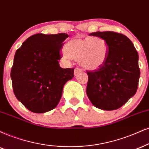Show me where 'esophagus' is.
Instances as JSON below:
<instances>
[{
	"label": "esophagus",
	"instance_id": "obj_1",
	"mask_svg": "<svg viewBox=\"0 0 149 149\" xmlns=\"http://www.w3.org/2000/svg\"><path fill=\"white\" fill-rule=\"evenodd\" d=\"M81 72H82V70H81L80 68H76L74 69V74L75 76H77V74H79V73Z\"/></svg>",
	"mask_w": 149,
	"mask_h": 149
}]
</instances>
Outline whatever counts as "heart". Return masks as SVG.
Here are the masks:
<instances>
[{"label": "heart", "mask_w": 149, "mask_h": 149, "mask_svg": "<svg viewBox=\"0 0 149 149\" xmlns=\"http://www.w3.org/2000/svg\"><path fill=\"white\" fill-rule=\"evenodd\" d=\"M64 51L65 58L78 60L84 68L93 70L100 68L106 63L109 45L104 38L99 36L75 37L65 43Z\"/></svg>", "instance_id": "obj_1"}]
</instances>
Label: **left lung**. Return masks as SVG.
I'll use <instances>...</instances> for the list:
<instances>
[{
  "label": "left lung",
  "instance_id": "left-lung-1",
  "mask_svg": "<svg viewBox=\"0 0 149 149\" xmlns=\"http://www.w3.org/2000/svg\"><path fill=\"white\" fill-rule=\"evenodd\" d=\"M109 45L108 58L100 68L87 71L86 93L95 107L104 111L118 109L137 92L140 71L139 56L131 40L115 32H96Z\"/></svg>",
  "mask_w": 149,
  "mask_h": 149
}]
</instances>
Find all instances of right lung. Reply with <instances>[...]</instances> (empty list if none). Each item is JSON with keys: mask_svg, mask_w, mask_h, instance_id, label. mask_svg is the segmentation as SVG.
Masks as SVG:
<instances>
[{"mask_svg": "<svg viewBox=\"0 0 149 149\" xmlns=\"http://www.w3.org/2000/svg\"><path fill=\"white\" fill-rule=\"evenodd\" d=\"M68 35L36 34L24 41L15 53L11 79L17 100L29 111L43 113L54 109L63 86L74 77V68H62L60 49Z\"/></svg>", "mask_w": 149, "mask_h": 149, "instance_id": "obj_1", "label": "right lung"}]
</instances>
